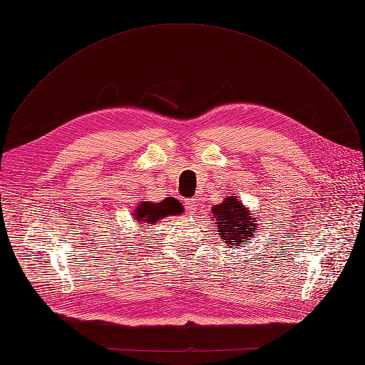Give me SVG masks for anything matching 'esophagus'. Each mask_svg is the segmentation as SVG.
I'll use <instances>...</instances> for the list:
<instances>
[{
    "instance_id": "1",
    "label": "esophagus",
    "mask_w": 365,
    "mask_h": 365,
    "mask_svg": "<svg viewBox=\"0 0 365 365\" xmlns=\"http://www.w3.org/2000/svg\"><path fill=\"white\" fill-rule=\"evenodd\" d=\"M198 201L195 200V198H189V200H186L185 201V209H186V212H189V213H195V210H197V204Z\"/></svg>"
}]
</instances>
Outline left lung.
<instances>
[{
    "instance_id": "left-lung-1",
    "label": "left lung",
    "mask_w": 365,
    "mask_h": 365,
    "mask_svg": "<svg viewBox=\"0 0 365 365\" xmlns=\"http://www.w3.org/2000/svg\"><path fill=\"white\" fill-rule=\"evenodd\" d=\"M212 212L220 240L230 245V247L245 245L257 231V217L250 216L237 197H227L224 202L215 205Z\"/></svg>"
}]
</instances>
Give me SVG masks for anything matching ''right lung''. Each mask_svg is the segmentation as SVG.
I'll use <instances>...</instances> for the list:
<instances>
[{
	"mask_svg": "<svg viewBox=\"0 0 365 365\" xmlns=\"http://www.w3.org/2000/svg\"><path fill=\"white\" fill-rule=\"evenodd\" d=\"M180 213H183V205L179 202V200L167 197L161 202H140L134 212V219L138 222L140 227H145L146 224H158L163 217L176 216Z\"/></svg>",
	"mask_w": 365,
	"mask_h": 365,
	"instance_id": "obj_1",
	"label": "right lung"
}]
</instances>
